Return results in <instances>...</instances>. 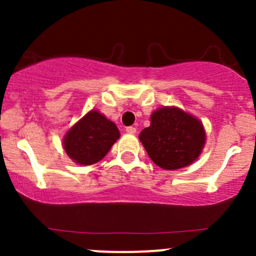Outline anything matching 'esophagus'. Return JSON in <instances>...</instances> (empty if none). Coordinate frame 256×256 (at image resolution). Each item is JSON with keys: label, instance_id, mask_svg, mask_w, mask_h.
Listing matches in <instances>:
<instances>
[{"label": "esophagus", "instance_id": "esophagus-1", "mask_svg": "<svg viewBox=\"0 0 256 256\" xmlns=\"http://www.w3.org/2000/svg\"><path fill=\"white\" fill-rule=\"evenodd\" d=\"M126 132L130 133V134H134L137 132V128H134V126H126Z\"/></svg>", "mask_w": 256, "mask_h": 256}]
</instances>
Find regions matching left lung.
<instances>
[{"instance_id": "left-lung-1", "label": "left lung", "mask_w": 256, "mask_h": 256, "mask_svg": "<svg viewBox=\"0 0 256 256\" xmlns=\"http://www.w3.org/2000/svg\"><path fill=\"white\" fill-rule=\"evenodd\" d=\"M150 119V126L140 133V141L158 166L176 170L200 156L206 134L198 118L180 108L165 106L155 110Z\"/></svg>"}]
</instances>
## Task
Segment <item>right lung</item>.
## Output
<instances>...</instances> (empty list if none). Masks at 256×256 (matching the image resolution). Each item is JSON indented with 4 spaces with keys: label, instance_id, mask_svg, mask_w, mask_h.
Returning <instances> with one entry per match:
<instances>
[{
    "label": "right lung",
    "instance_id": "obj_1",
    "mask_svg": "<svg viewBox=\"0 0 256 256\" xmlns=\"http://www.w3.org/2000/svg\"><path fill=\"white\" fill-rule=\"evenodd\" d=\"M119 137V130L112 120L91 110L68 130L62 146L76 164L92 165L105 158Z\"/></svg>",
    "mask_w": 256,
    "mask_h": 256
}]
</instances>
